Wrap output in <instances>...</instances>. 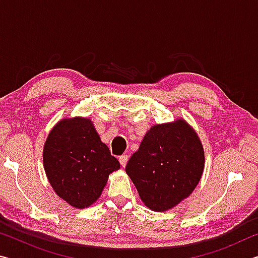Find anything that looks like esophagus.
I'll list each match as a JSON object with an SVG mask.
<instances>
[{
    "label": "esophagus",
    "instance_id": "1",
    "mask_svg": "<svg viewBox=\"0 0 258 258\" xmlns=\"http://www.w3.org/2000/svg\"><path fill=\"white\" fill-rule=\"evenodd\" d=\"M127 160H128V156L127 155H121L119 157V163H120L121 166H123V167H125L126 164H127Z\"/></svg>",
    "mask_w": 258,
    "mask_h": 258
}]
</instances>
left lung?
<instances>
[{
  "instance_id": "1",
  "label": "left lung",
  "mask_w": 258,
  "mask_h": 258,
  "mask_svg": "<svg viewBox=\"0 0 258 258\" xmlns=\"http://www.w3.org/2000/svg\"><path fill=\"white\" fill-rule=\"evenodd\" d=\"M204 166V148L197 133L184 119H176L152 126L125 171L146 206L165 212L192 194Z\"/></svg>"
}]
</instances>
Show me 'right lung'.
Wrapping results in <instances>:
<instances>
[{
	"instance_id": "obj_1",
	"label": "right lung",
	"mask_w": 258,
	"mask_h": 258,
	"mask_svg": "<svg viewBox=\"0 0 258 258\" xmlns=\"http://www.w3.org/2000/svg\"><path fill=\"white\" fill-rule=\"evenodd\" d=\"M43 165L55 194L78 209L92 205L101 196L109 174L120 167L92 121L83 117L55 124L43 149Z\"/></svg>"
}]
</instances>
